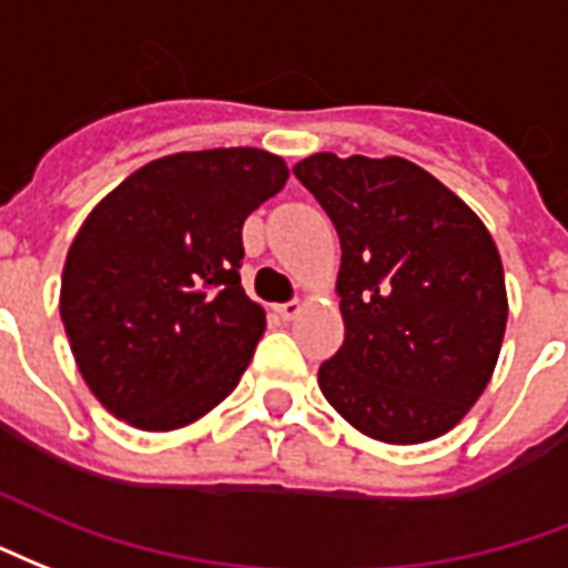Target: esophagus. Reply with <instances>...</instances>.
<instances>
[{"mask_svg": "<svg viewBox=\"0 0 568 568\" xmlns=\"http://www.w3.org/2000/svg\"><path fill=\"white\" fill-rule=\"evenodd\" d=\"M302 308H305V305H302L300 300L284 302V305H275V312H278L281 317H284V321H296V317H300V314H302Z\"/></svg>", "mask_w": 568, "mask_h": 568, "instance_id": "34e87169", "label": "esophagus"}]
</instances>
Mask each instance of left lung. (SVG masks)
Wrapping results in <instances>:
<instances>
[{"instance_id":"left-lung-1","label":"left lung","mask_w":568,"mask_h":568,"mask_svg":"<svg viewBox=\"0 0 568 568\" xmlns=\"http://www.w3.org/2000/svg\"><path fill=\"white\" fill-rule=\"evenodd\" d=\"M335 223L345 342L317 369L363 436L420 445L469 415L508 321L505 272L481 217L403 156L312 153L293 165Z\"/></svg>"}]
</instances>
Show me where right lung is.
<instances>
[{
    "mask_svg": "<svg viewBox=\"0 0 568 568\" xmlns=\"http://www.w3.org/2000/svg\"><path fill=\"white\" fill-rule=\"evenodd\" d=\"M290 178L278 153L214 148L135 169L65 254L60 317L102 408L169 433L221 405L266 312L242 290V223Z\"/></svg>",
    "mask_w": 568,
    "mask_h": 568,
    "instance_id": "1",
    "label": "right lung"
}]
</instances>
